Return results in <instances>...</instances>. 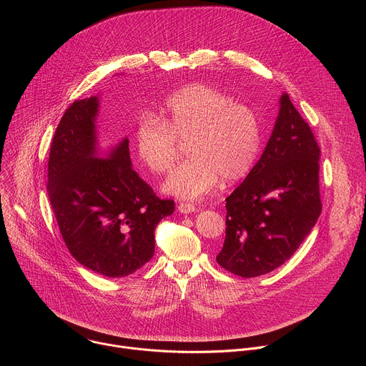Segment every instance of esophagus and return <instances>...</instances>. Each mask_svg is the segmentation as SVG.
Listing matches in <instances>:
<instances>
[{"instance_id":"34e87169","label":"esophagus","mask_w":366,"mask_h":366,"mask_svg":"<svg viewBox=\"0 0 366 366\" xmlns=\"http://www.w3.org/2000/svg\"><path fill=\"white\" fill-rule=\"evenodd\" d=\"M178 212L182 213V214H189V213L197 212V207L194 204H189V202H181L178 205Z\"/></svg>"}]
</instances>
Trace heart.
Here are the masks:
<instances>
[{"label":"heart","mask_w":366,"mask_h":366,"mask_svg":"<svg viewBox=\"0 0 366 366\" xmlns=\"http://www.w3.org/2000/svg\"><path fill=\"white\" fill-rule=\"evenodd\" d=\"M187 140L191 158L178 167L165 191L181 199H198L223 178L234 182L254 165L262 143L256 112L217 88L191 84L167 98L161 119L143 114L136 123L134 147L154 174L169 172Z\"/></svg>","instance_id":"obj_1"}]
</instances>
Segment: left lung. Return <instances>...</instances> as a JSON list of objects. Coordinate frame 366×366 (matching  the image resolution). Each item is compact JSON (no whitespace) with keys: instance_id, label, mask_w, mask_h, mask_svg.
<instances>
[{"instance_id":"1","label":"left lung","mask_w":366,"mask_h":366,"mask_svg":"<svg viewBox=\"0 0 366 366\" xmlns=\"http://www.w3.org/2000/svg\"><path fill=\"white\" fill-rule=\"evenodd\" d=\"M320 147L288 94L260 159L226 198V239L217 262L253 278L288 260L315 227L322 201Z\"/></svg>"}]
</instances>
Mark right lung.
I'll return each mask as SVG.
<instances>
[{"label":"right lung","mask_w":366,"mask_h":366,"mask_svg":"<svg viewBox=\"0 0 366 366\" xmlns=\"http://www.w3.org/2000/svg\"><path fill=\"white\" fill-rule=\"evenodd\" d=\"M99 99L71 104L50 146L47 192L71 254L109 278L127 277L154 253V229L175 210L132 169L129 139L98 156Z\"/></svg>","instance_id":"add662e5"}]
</instances>
